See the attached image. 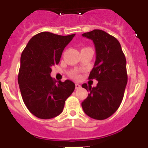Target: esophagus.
Returning a JSON list of instances; mask_svg holds the SVG:
<instances>
[{"mask_svg": "<svg viewBox=\"0 0 148 148\" xmlns=\"http://www.w3.org/2000/svg\"><path fill=\"white\" fill-rule=\"evenodd\" d=\"M81 87V85L79 84L76 83L75 84V89H79Z\"/></svg>", "mask_w": 148, "mask_h": 148, "instance_id": "1", "label": "esophagus"}]
</instances>
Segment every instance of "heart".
<instances>
[{
    "mask_svg": "<svg viewBox=\"0 0 148 148\" xmlns=\"http://www.w3.org/2000/svg\"><path fill=\"white\" fill-rule=\"evenodd\" d=\"M70 76L73 78H78L80 77V75H79V73H78V72L73 71L70 73Z\"/></svg>",
    "mask_w": 148,
    "mask_h": 148,
    "instance_id": "b5f03b06",
    "label": "heart"
}]
</instances>
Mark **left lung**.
Segmentation results:
<instances>
[{"label":"left lung","mask_w":148,"mask_h":148,"mask_svg":"<svg viewBox=\"0 0 148 148\" xmlns=\"http://www.w3.org/2000/svg\"><path fill=\"white\" fill-rule=\"evenodd\" d=\"M82 36L95 45L96 58L89 79L98 81L95 87L82 85L90 92L82 108L90 118L106 119L118 110L124 97L127 83L126 58L119 40L103 30L94 29Z\"/></svg>","instance_id":"left-lung-1"}]
</instances>
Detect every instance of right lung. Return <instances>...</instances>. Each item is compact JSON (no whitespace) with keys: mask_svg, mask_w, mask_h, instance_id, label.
<instances>
[{"mask_svg":"<svg viewBox=\"0 0 148 148\" xmlns=\"http://www.w3.org/2000/svg\"><path fill=\"white\" fill-rule=\"evenodd\" d=\"M74 36L40 32L22 52L18 84L27 109L38 118L49 119L61 114L65 101L75 90L71 81L56 84L50 76L52 66L59 63L63 50Z\"/></svg>","mask_w":148,"mask_h":148,"instance_id":"obj_1","label":"right lung"}]
</instances>
